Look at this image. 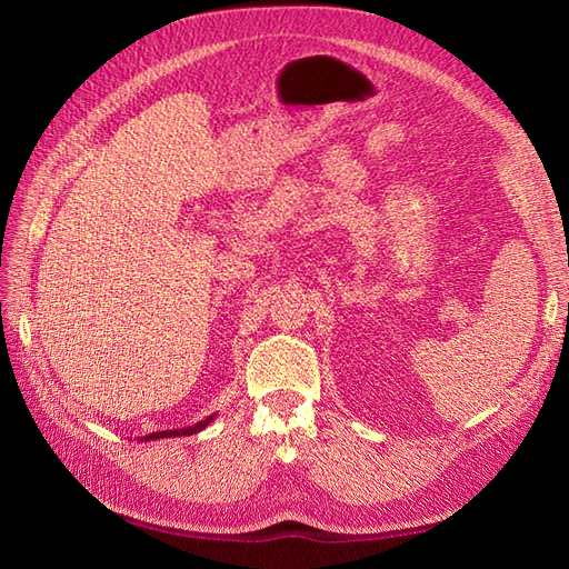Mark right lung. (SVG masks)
<instances>
[{
	"label": "right lung",
	"instance_id": "add662e5",
	"mask_svg": "<svg viewBox=\"0 0 569 569\" xmlns=\"http://www.w3.org/2000/svg\"><path fill=\"white\" fill-rule=\"evenodd\" d=\"M213 418H216V416H209V418L201 420V422H197V425H192V427H180V429H163V432H151V435L142 437L140 441H153V439H168V437H189V435H197V432H201L203 427H209V422H211Z\"/></svg>",
	"mask_w": 569,
	"mask_h": 569
}]
</instances>
